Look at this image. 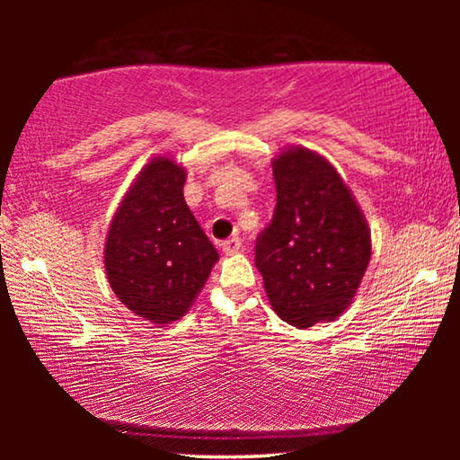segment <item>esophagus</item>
<instances>
[{
	"instance_id": "34e87169",
	"label": "esophagus",
	"mask_w": 460,
	"mask_h": 460,
	"mask_svg": "<svg viewBox=\"0 0 460 460\" xmlns=\"http://www.w3.org/2000/svg\"><path fill=\"white\" fill-rule=\"evenodd\" d=\"M241 247H243V243H241V239L239 237H231V239H227L223 243V252L227 253V255H233V253L241 252Z\"/></svg>"
}]
</instances>
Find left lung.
I'll return each mask as SVG.
<instances>
[{
	"mask_svg": "<svg viewBox=\"0 0 460 460\" xmlns=\"http://www.w3.org/2000/svg\"><path fill=\"white\" fill-rule=\"evenodd\" d=\"M278 205L255 243V268L274 313L296 329L351 306L371 260L361 207L329 160L290 146L274 162Z\"/></svg>",
	"mask_w": 460,
	"mask_h": 460,
	"instance_id": "left-lung-1",
	"label": "left lung"
}]
</instances>
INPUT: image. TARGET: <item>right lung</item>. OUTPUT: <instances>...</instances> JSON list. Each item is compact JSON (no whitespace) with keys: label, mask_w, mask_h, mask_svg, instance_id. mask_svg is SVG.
Wrapping results in <instances>:
<instances>
[{"label":"right lung","mask_w":460,"mask_h":460,"mask_svg":"<svg viewBox=\"0 0 460 460\" xmlns=\"http://www.w3.org/2000/svg\"><path fill=\"white\" fill-rule=\"evenodd\" d=\"M186 170L155 155L139 170L105 237V274L136 316L172 324L192 306L219 253L184 200Z\"/></svg>","instance_id":"add662e5"}]
</instances>
